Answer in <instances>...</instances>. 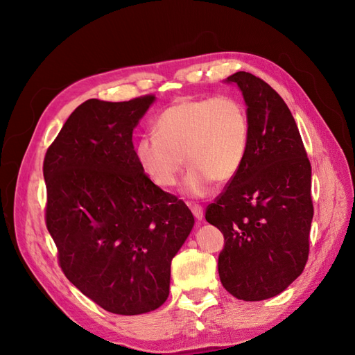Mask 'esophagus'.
<instances>
[{"label": "esophagus", "mask_w": 355, "mask_h": 355, "mask_svg": "<svg viewBox=\"0 0 355 355\" xmlns=\"http://www.w3.org/2000/svg\"><path fill=\"white\" fill-rule=\"evenodd\" d=\"M190 211L193 212V216H195L196 220H202V218H204V209H202L200 205H196V204L191 205V204H190Z\"/></svg>", "instance_id": "esophagus-1"}]
</instances>
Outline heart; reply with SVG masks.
I'll return each mask as SVG.
<instances>
[{"mask_svg":"<svg viewBox=\"0 0 355 355\" xmlns=\"http://www.w3.org/2000/svg\"><path fill=\"white\" fill-rule=\"evenodd\" d=\"M155 130L137 141L139 166L156 186L169 189L186 160L183 190L191 198L207 196L216 181L234 180L248 155V113L232 96L181 98L157 116Z\"/></svg>","mask_w":355,"mask_h":355,"instance_id":"obj_1","label":"heart"}]
</instances>
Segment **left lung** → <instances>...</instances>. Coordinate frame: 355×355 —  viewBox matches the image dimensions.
Wrapping results in <instances>:
<instances>
[{
    "label": "left lung",
    "instance_id": "obj_1",
    "mask_svg": "<svg viewBox=\"0 0 355 355\" xmlns=\"http://www.w3.org/2000/svg\"><path fill=\"white\" fill-rule=\"evenodd\" d=\"M247 104L251 137L247 159L205 218L220 229L225 248L218 275L245 302L279 295L305 269L313 217L311 164L287 104L261 78L232 74Z\"/></svg>",
    "mask_w": 355,
    "mask_h": 355
}]
</instances>
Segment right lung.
I'll return each mask as SVG.
<instances>
[{"label":"right lung","instance_id":"obj_1","mask_svg":"<svg viewBox=\"0 0 355 355\" xmlns=\"http://www.w3.org/2000/svg\"><path fill=\"white\" fill-rule=\"evenodd\" d=\"M153 95L123 103L87 99L47 148L46 226L59 266L96 305L119 315L162 306L171 260L195 218L139 166L132 132Z\"/></svg>","mask_w":355,"mask_h":355}]
</instances>
